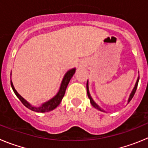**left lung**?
I'll return each instance as SVG.
<instances>
[{
  "instance_id": "obj_1",
  "label": "left lung",
  "mask_w": 148,
  "mask_h": 148,
  "mask_svg": "<svg viewBox=\"0 0 148 148\" xmlns=\"http://www.w3.org/2000/svg\"><path fill=\"white\" fill-rule=\"evenodd\" d=\"M138 80H139V78H138V79H137V81H136V84H135V87H134V88H133V91H132L131 94H130V97H129V99H128V102H130V100H131V99H133V96H134V94H135L136 91L137 86H138ZM87 95H88L89 99H90V103H91V104H92V105L93 106L94 108H96V109H98V110H99L103 111V112H104V110H103L101 109V108H99V105H97V104H95V102H94V101L92 100V98H91V96H90V92H89V89H88V82H87Z\"/></svg>"
}]
</instances>
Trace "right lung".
<instances>
[{"label": "right lung", "instance_id": "add662e5", "mask_svg": "<svg viewBox=\"0 0 148 148\" xmlns=\"http://www.w3.org/2000/svg\"><path fill=\"white\" fill-rule=\"evenodd\" d=\"M75 69H72V70H69L67 73L65 74L64 77L63 78V81L61 82V87H60V90L58 91V92L57 93V95L56 96L53 98L52 99H50L49 101L45 102L44 104H43L40 107H38V108H35V107H33V106L30 105L28 102L25 99L22 98L19 94L18 93L16 90H15V87L13 86L12 82L11 81V87L12 88L13 91L15 92V95H17V97L20 99V101L22 102V104L25 106L26 108H27L28 109L31 110L32 111H35V112H38V113H45V112H48V111H51L54 110L55 108H56L59 105V104L61 103V100H62L63 97L65 94V91H66V87H67L68 84L70 82V79L73 77V75H74L75 73Z\"/></svg>", "mask_w": 148, "mask_h": 148}]
</instances>
